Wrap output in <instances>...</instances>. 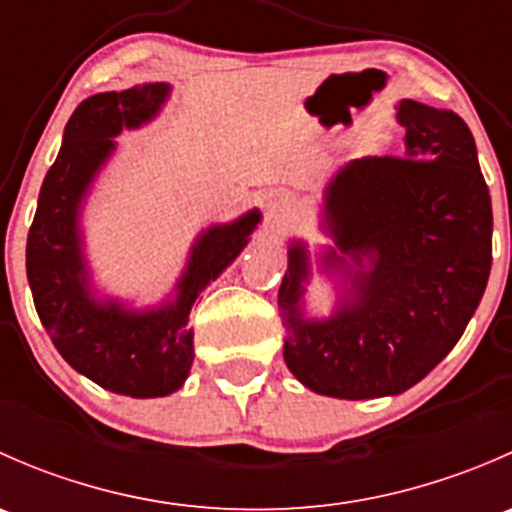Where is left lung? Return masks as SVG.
<instances>
[{
  "instance_id": "8db88e82",
  "label": "left lung",
  "mask_w": 512,
  "mask_h": 512,
  "mask_svg": "<svg viewBox=\"0 0 512 512\" xmlns=\"http://www.w3.org/2000/svg\"><path fill=\"white\" fill-rule=\"evenodd\" d=\"M404 156L344 165L324 193L334 245L324 270L344 294L329 319L302 314L309 257L289 245L280 285L285 361L307 389L379 399L418 384L456 347L493 262V210L471 128L458 113L406 98Z\"/></svg>"
}]
</instances>
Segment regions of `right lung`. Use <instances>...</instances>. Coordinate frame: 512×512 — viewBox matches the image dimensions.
<instances>
[{
	"label": "right lung",
	"instance_id": "obj_1",
	"mask_svg": "<svg viewBox=\"0 0 512 512\" xmlns=\"http://www.w3.org/2000/svg\"><path fill=\"white\" fill-rule=\"evenodd\" d=\"M168 84H143L89 96L71 113L64 143L39 190L27 237V280L34 307L59 354L79 374L133 399L168 396L193 364L188 314L195 299L235 260L260 223L250 210L235 223L213 225L195 240L173 302L133 312L91 294L81 252L79 208L91 180L113 153V136L160 111Z\"/></svg>",
	"mask_w": 512,
	"mask_h": 512
}]
</instances>
